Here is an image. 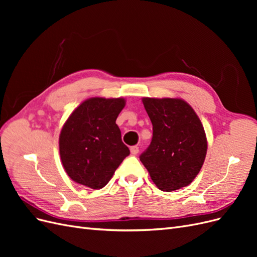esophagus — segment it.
I'll return each mask as SVG.
<instances>
[{"label": "esophagus", "mask_w": 257, "mask_h": 257, "mask_svg": "<svg viewBox=\"0 0 257 257\" xmlns=\"http://www.w3.org/2000/svg\"><path fill=\"white\" fill-rule=\"evenodd\" d=\"M138 152H139V148H138L137 146L131 147V153H132V154H133V155H136Z\"/></svg>", "instance_id": "esophagus-1"}]
</instances>
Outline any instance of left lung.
<instances>
[{"label":"left lung","mask_w":257,"mask_h":257,"mask_svg":"<svg viewBox=\"0 0 257 257\" xmlns=\"http://www.w3.org/2000/svg\"><path fill=\"white\" fill-rule=\"evenodd\" d=\"M143 103L153 136L139 159L161 191L172 192L189 185L206 158L203 124L183 99L144 97Z\"/></svg>","instance_id":"8db88e82"}]
</instances>
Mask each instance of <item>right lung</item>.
<instances>
[{
    "instance_id": "add662e5",
    "label": "right lung",
    "mask_w": 257,
    "mask_h": 257,
    "mask_svg": "<svg viewBox=\"0 0 257 257\" xmlns=\"http://www.w3.org/2000/svg\"><path fill=\"white\" fill-rule=\"evenodd\" d=\"M124 98L84 100L62 127L59 146L62 164L75 182L99 190L130 154L115 124Z\"/></svg>"
}]
</instances>
